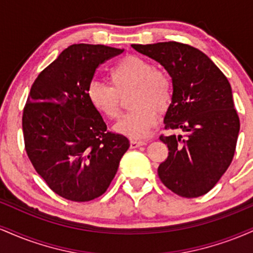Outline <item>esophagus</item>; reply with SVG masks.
Instances as JSON below:
<instances>
[{"label": "esophagus", "mask_w": 253, "mask_h": 253, "mask_svg": "<svg viewBox=\"0 0 253 253\" xmlns=\"http://www.w3.org/2000/svg\"><path fill=\"white\" fill-rule=\"evenodd\" d=\"M129 144H130V149H136V147H140V146H143V145L146 144V141H144V140H130Z\"/></svg>", "instance_id": "34e87169"}]
</instances>
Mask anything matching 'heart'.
Here are the masks:
<instances>
[{"label":"heart","mask_w":253,"mask_h":253,"mask_svg":"<svg viewBox=\"0 0 253 253\" xmlns=\"http://www.w3.org/2000/svg\"><path fill=\"white\" fill-rule=\"evenodd\" d=\"M112 85L92 81L86 97L96 112L104 118L117 119L120 113L121 96L133 90L129 106L134 108L124 115L114 129L133 139L146 136L155 126L158 112L169 108L172 100V82L167 72L156 70L150 60L138 56L121 59L109 74Z\"/></svg>","instance_id":"b5f03b06"}]
</instances>
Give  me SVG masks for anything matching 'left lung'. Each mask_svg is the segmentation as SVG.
<instances>
[{"label": "left lung", "instance_id": "obj_1", "mask_svg": "<svg viewBox=\"0 0 253 253\" xmlns=\"http://www.w3.org/2000/svg\"><path fill=\"white\" fill-rule=\"evenodd\" d=\"M164 66L172 81V100L165 128L182 135H161L169 156L158 168L161 181L182 197L205 195L228 169L239 134L232 88L225 75L203 52L168 42L132 45Z\"/></svg>", "mask_w": 253, "mask_h": 253}]
</instances>
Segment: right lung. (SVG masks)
<instances>
[{
    "instance_id": "add662e5",
    "label": "right lung",
    "mask_w": 253,
    "mask_h": 253,
    "mask_svg": "<svg viewBox=\"0 0 253 253\" xmlns=\"http://www.w3.org/2000/svg\"><path fill=\"white\" fill-rule=\"evenodd\" d=\"M124 48L77 43L65 48L34 81L22 115L25 146L34 169L54 193L86 202L101 196L129 147L108 132L86 90L97 66Z\"/></svg>"
}]
</instances>
